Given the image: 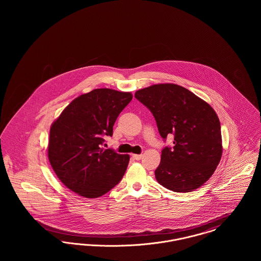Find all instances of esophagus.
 I'll list each match as a JSON object with an SVG mask.
<instances>
[{
	"mask_svg": "<svg viewBox=\"0 0 261 261\" xmlns=\"http://www.w3.org/2000/svg\"><path fill=\"white\" fill-rule=\"evenodd\" d=\"M132 156H133V159L134 160H136V161H140L141 159H142V154H132Z\"/></svg>",
	"mask_w": 261,
	"mask_h": 261,
	"instance_id": "esophagus-1",
	"label": "esophagus"
}]
</instances>
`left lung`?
<instances>
[{"instance_id": "obj_1", "label": "left lung", "mask_w": 261, "mask_h": 261, "mask_svg": "<svg viewBox=\"0 0 261 261\" xmlns=\"http://www.w3.org/2000/svg\"><path fill=\"white\" fill-rule=\"evenodd\" d=\"M152 113L165 141L174 136L173 147L162 150L154 174L158 182L177 193L202 186L215 171L222 155L219 118L211 106L186 88L158 84L135 93Z\"/></svg>"}]
</instances>
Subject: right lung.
<instances>
[{
    "label": "right lung",
    "instance_id": "add662e5",
    "mask_svg": "<svg viewBox=\"0 0 261 261\" xmlns=\"http://www.w3.org/2000/svg\"><path fill=\"white\" fill-rule=\"evenodd\" d=\"M132 98L127 92L95 89L73 99L50 126V165L77 195L99 198L121 181L130 156L101 145L103 136H112L116 118Z\"/></svg>",
    "mask_w": 261,
    "mask_h": 261
}]
</instances>
